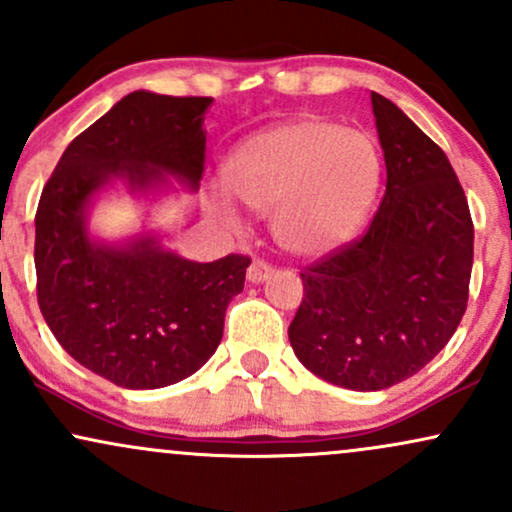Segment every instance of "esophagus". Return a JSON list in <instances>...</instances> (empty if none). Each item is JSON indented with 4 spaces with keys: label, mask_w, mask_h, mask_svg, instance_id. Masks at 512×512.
I'll use <instances>...</instances> for the list:
<instances>
[{
    "label": "esophagus",
    "mask_w": 512,
    "mask_h": 512,
    "mask_svg": "<svg viewBox=\"0 0 512 512\" xmlns=\"http://www.w3.org/2000/svg\"><path fill=\"white\" fill-rule=\"evenodd\" d=\"M272 272H274L272 264H267L264 260H252L250 267H248V279L255 281V284H260V281L267 279V276Z\"/></svg>",
    "instance_id": "34e87169"
}]
</instances>
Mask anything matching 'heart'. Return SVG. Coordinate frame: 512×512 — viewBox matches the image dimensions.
Segmentation results:
<instances>
[{
	"label": "heart",
	"instance_id": "b5f03b06",
	"mask_svg": "<svg viewBox=\"0 0 512 512\" xmlns=\"http://www.w3.org/2000/svg\"><path fill=\"white\" fill-rule=\"evenodd\" d=\"M373 139L317 117L279 122L252 134L228 156L223 182L255 214H272L276 243L313 257L354 238L380 187ZM211 211L228 228L240 226L226 197Z\"/></svg>",
	"mask_w": 512,
	"mask_h": 512
}]
</instances>
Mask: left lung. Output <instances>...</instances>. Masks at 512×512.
<instances>
[{"mask_svg": "<svg viewBox=\"0 0 512 512\" xmlns=\"http://www.w3.org/2000/svg\"><path fill=\"white\" fill-rule=\"evenodd\" d=\"M387 182L363 236L303 267L298 361L349 390H385L450 342L469 298L474 223L443 149L370 93Z\"/></svg>", "mask_w": 512, "mask_h": 512, "instance_id": "8db88e82", "label": "left lung"}]
</instances>
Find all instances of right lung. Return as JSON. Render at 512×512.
I'll list each match as a JSON object with an SVG mask.
<instances>
[{"mask_svg": "<svg viewBox=\"0 0 512 512\" xmlns=\"http://www.w3.org/2000/svg\"><path fill=\"white\" fill-rule=\"evenodd\" d=\"M209 105L204 96L129 93L64 149L35 211L40 313L74 361L129 390L173 385L209 361L250 257L190 262L151 238L96 245L84 207L110 178L146 187L170 173L197 187Z\"/></svg>", "mask_w": 512, "mask_h": 512, "instance_id": "add662e5", "label": "right lung"}]
</instances>
